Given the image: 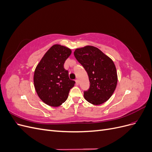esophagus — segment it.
<instances>
[{"label": "esophagus", "instance_id": "34e87169", "mask_svg": "<svg viewBox=\"0 0 152 152\" xmlns=\"http://www.w3.org/2000/svg\"><path fill=\"white\" fill-rule=\"evenodd\" d=\"M75 82H76V85L77 86H78V85L79 84V80H78V79L75 80Z\"/></svg>", "mask_w": 152, "mask_h": 152}]
</instances>
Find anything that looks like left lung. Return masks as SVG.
Listing matches in <instances>:
<instances>
[{
    "mask_svg": "<svg viewBox=\"0 0 152 152\" xmlns=\"http://www.w3.org/2000/svg\"><path fill=\"white\" fill-rule=\"evenodd\" d=\"M74 56L89 76L90 87L84 92V98L94 105L107 102L115 90L118 80L112 59L92 45L76 49Z\"/></svg>",
    "mask_w": 152,
    "mask_h": 152,
    "instance_id": "left-lung-1",
    "label": "left lung"
}]
</instances>
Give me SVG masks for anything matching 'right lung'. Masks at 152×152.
Here are the masks:
<instances>
[{"instance_id": "right-lung-1", "label": "right lung", "mask_w": 152, "mask_h": 152, "mask_svg": "<svg viewBox=\"0 0 152 152\" xmlns=\"http://www.w3.org/2000/svg\"><path fill=\"white\" fill-rule=\"evenodd\" d=\"M72 50L55 44L44 55L34 75L35 91L40 99L50 107H59L67 99L69 91L75 82L70 80L64 63Z\"/></svg>"}]
</instances>
